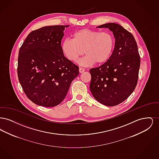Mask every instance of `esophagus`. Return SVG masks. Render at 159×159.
Listing matches in <instances>:
<instances>
[{"instance_id":"obj_1","label":"esophagus","mask_w":159,"mask_h":159,"mask_svg":"<svg viewBox=\"0 0 159 159\" xmlns=\"http://www.w3.org/2000/svg\"><path fill=\"white\" fill-rule=\"evenodd\" d=\"M84 71H85V70H84V68H82V67H80V68H79V72H80V73H83Z\"/></svg>"}]
</instances>
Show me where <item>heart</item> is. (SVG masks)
Segmentation results:
<instances>
[{
	"instance_id": "heart-1",
	"label": "heart",
	"mask_w": 159,
	"mask_h": 159,
	"mask_svg": "<svg viewBox=\"0 0 159 159\" xmlns=\"http://www.w3.org/2000/svg\"><path fill=\"white\" fill-rule=\"evenodd\" d=\"M115 40L108 31H99L89 29L76 31L71 39H66L61 43V50L66 58L76 62L84 52L86 55L78 61L81 66L88 67L97 63L102 64L113 53Z\"/></svg>"
}]
</instances>
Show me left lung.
Wrapping results in <instances>:
<instances>
[{"label":"left lung","mask_w":159,"mask_h":159,"mask_svg":"<svg viewBox=\"0 0 159 159\" xmlns=\"http://www.w3.org/2000/svg\"><path fill=\"white\" fill-rule=\"evenodd\" d=\"M97 27L113 31L115 46L108 60L89 70V88L93 97L101 104L117 106L128 98L136 88L140 55L133 35L119 24L107 23Z\"/></svg>","instance_id":"1"}]
</instances>
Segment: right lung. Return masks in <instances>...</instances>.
<instances>
[{
	"instance_id": "obj_1",
	"label": "right lung",
	"mask_w": 159,
	"mask_h": 159,
	"mask_svg": "<svg viewBox=\"0 0 159 159\" xmlns=\"http://www.w3.org/2000/svg\"><path fill=\"white\" fill-rule=\"evenodd\" d=\"M68 26H45L32 31L20 48L18 80L27 98L39 106L60 104L79 75V67L61 50L63 31Z\"/></svg>"
}]
</instances>
